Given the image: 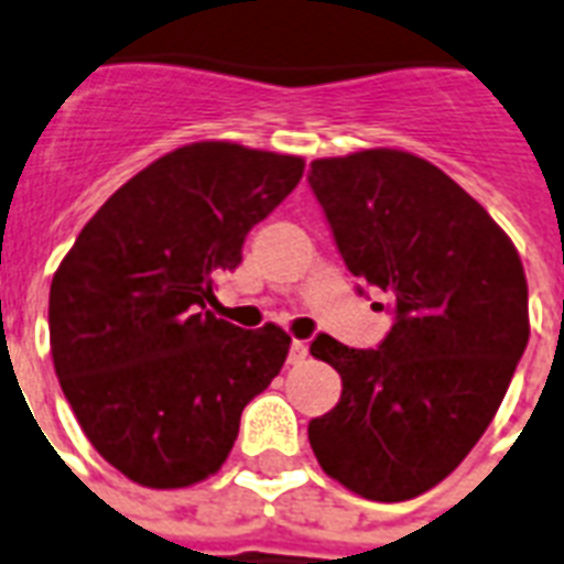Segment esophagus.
<instances>
[{"mask_svg": "<svg viewBox=\"0 0 564 564\" xmlns=\"http://www.w3.org/2000/svg\"><path fill=\"white\" fill-rule=\"evenodd\" d=\"M305 355H308L305 340H294V344H291V352H288V360H291V364H303Z\"/></svg>", "mask_w": 564, "mask_h": 564, "instance_id": "34e87169", "label": "esophagus"}]
</instances>
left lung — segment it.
<instances>
[{"label":"left lung","instance_id":"8db88e82","mask_svg":"<svg viewBox=\"0 0 564 564\" xmlns=\"http://www.w3.org/2000/svg\"><path fill=\"white\" fill-rule=\"evenodd\" d=\"M308 183L346 268L395 314L378 349L314 337L344 393L311 419L308 443L360 498L408 501L452 475L501 408L530 337L524 268L489 212L422 156L314 160Z\"/></svg>","mask_w":564,"mask_h":564}]
</instances>
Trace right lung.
Listing matches in <instances>:
<instances>
[{
    "instance_id": "obj_1",
    "label": "right lung",
    "mask_w": 564,
    "mask_h": 564,
    "mask_svg": "<svg viewBox=\"0 0 564 564\" xmlns=\"http://www.w3.org/2000/svg\"><path fill=\"white\" fill-rule=\"evenodd\" d=\"M300 156L195 142L130 177L89 218L48 291L54 372L104 460L148 489L215 475L291 337L218 319L215 273L303 177Z\"/></svg>"
}]
</instances>
